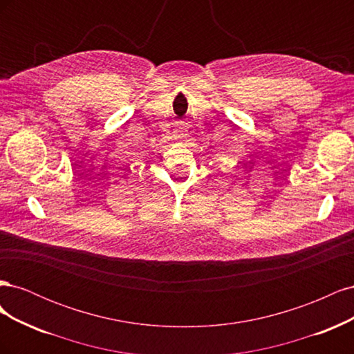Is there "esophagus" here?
Returning a JSON list of instances; mask_svg holds the SVG:
<instances>
[{"instance_id": "esophagus-1", "label": "esophagus", "mask_w": 354, "mask_h": 354, "mask_svg": "<svg viewBox=\"0 0 354 354\" xmlns=\"http://www.w3.org/2000/svg\"><path fill=\"white\" fill-rule=\"evenodd\" d=\"M181 125H185V124H181ZM177 136H178V137H181V138H183V137H187V130H186V128H185V127L178 128V130H177Z\"/></svg>"}]
</instances>
